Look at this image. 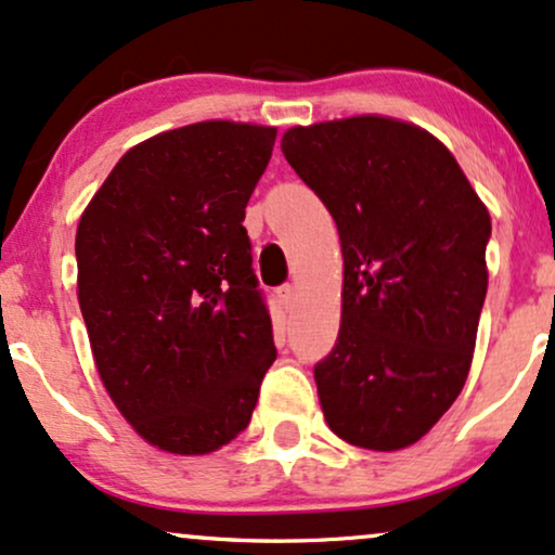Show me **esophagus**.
<instances>
[{
    "mask_svg": "<svg viewBox=\"0 0 555 555\" xmlns=\"http://www.w3.org/2000/svg\"><path fill=\"white\" fill-rule=\"evenodd\" d=\"M278 298H280V304H283V309H293V304H296V288H293L291 283L280 285Z\"/></svg>",
    "mask_w": 555,
    "mask_h": 555,
    "instance_id": "obj_1",
    "label": "esophagus"
}]
</instances>
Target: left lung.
<instances>
[{"label":"left lung","mask_w":555,"mask_h":555,"mask_svg":"<svg viewBox=\"0 0 555 555\" xmlns=\"http://www.w3.org/2000/svg\"><path fill=\"white\" fill-rule=\"evenodd\" d=\"M280 149L330 208L345 259L337 345L313 367L324 420L358 448H409L466 386L489 288L487 205L448 146L406 120L296 126Z\"/></svg>","instance_id":"1"}]
</instances>
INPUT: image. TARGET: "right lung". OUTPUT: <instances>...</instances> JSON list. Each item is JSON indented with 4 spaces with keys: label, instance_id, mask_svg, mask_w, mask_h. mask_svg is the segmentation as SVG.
<instances>
[{
    "label": "right lung",
    "instance_id": "add662e5",
    "mask_svg": "<svg viewBox=\"0 0 555 555\" xmlns=\"http://www.w3.org/2000/svg\"><path fill=\"white\" fill-rule=\"evenodd\" d=\"M278 128L203 120L120 156L79 218L77 296L102 386L149 444L208 455L278 358L244 208Z\"/></svg>",
    "mask_w": 555,
    "mask_h": 555
}]
</instances>
